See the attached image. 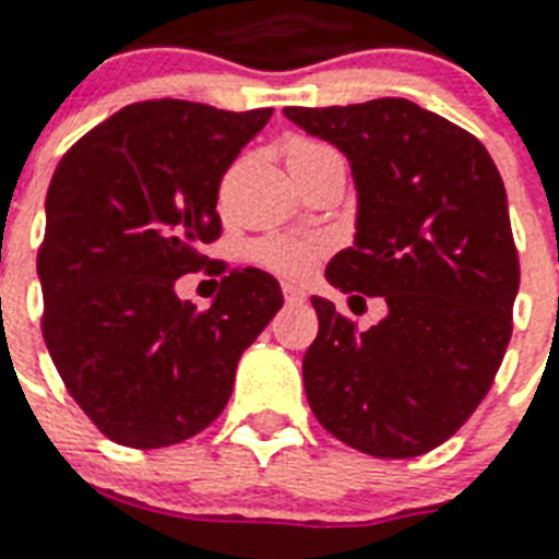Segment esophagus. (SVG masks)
<instances>
[{"mask_svg": "<svg viewBox=\"0 0 559 559\" xmlns=\"http://www.w3.org/2000/svg\"><path fill=\"white\" fill-rule=\"evenodd\" d=\"M281 289H284V298H287L289 305H296V301H305V293H301L296 284H284Z\"/></svg>", "mask_w": 559, "mask_h": 559, "instance_id": "esophagus-1", "label": "esophagus"}]
</instances>
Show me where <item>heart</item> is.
I'll return each mask as SVG.
<instances>
[{
    "mask_svg": "<svg viewBox=\"0 0 559 559\" xmlns=\"http://www.w3.org/2000/svg\"><path fill=\"white\" fill-rule=\"evenodd\" d=\"M316 151H331V147L316 142H293L287 151V159L307 156V153ZM322 252L324 243L316 240V237H266V240L252 246L254 261L266 266V270L278 272V275H287V278H305Z\"/></svg>",
    "mask_w": 559,
    "mask_h": 559,
    "instance_id": "obj_1",
    "label": "heart"
}]
</instances>
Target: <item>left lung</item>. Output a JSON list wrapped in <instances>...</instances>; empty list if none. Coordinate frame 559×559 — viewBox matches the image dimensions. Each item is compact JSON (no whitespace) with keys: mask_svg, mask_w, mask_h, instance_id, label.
Listing matches in <instances>:
<instances>
[{"mask_svg":"<svg viewBox=\"0 0 559 559\" xmlns=\"http://www.w3.org/2000/svg\"><path fill=\"white\" fill-rule=\"evenodd\" d=\"M284 116L331 142L357 188L354 246L324 278L389 307L357 331L313 296L307 403L354 450L424 455L476 412L511 342L520 258L502 177L476 135L406 98Z\"/></svg>","mask_w":559,"mask_h":559,"instance_id":"left-lung-1","label":"left lung"}]
</instances>
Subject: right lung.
Masks as SVG:
<instances>
[{
	"label": "right lung",
	"mask_w": 559,
	"mask_h": 559,
	"mask_svg": "<svg viewBox=\"0 0 559 559\" xmlns=\"http://www.w3.org/2000/svg\"><path fill=\"white\" fill-rule=\"evenodd\" d=\"M272 109L130 104L57 165L37 258L43 336L74 403L109 441L170 447L226 408L237 362L281 310L270 272L231 270L197 313L177 278L219 237L217 188Z\"/></svg>",
	"instance_id": "1"
}]
</instances>
